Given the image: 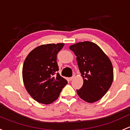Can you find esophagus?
<instances>
[{"label":"esophagus","mask_w":130,"mask_h":130,"mask_svg":"<svg viewBox=\"0 0 130 130\" xmlns=\"http://www.w3.org/2000/svg\"><path fill=\"white\" fill-rule=\"evenodd\" d=\"M73 78H74V76H72V77H70L69 78V80H70V81H72V80H73Z\"/></svg>","instance_id":"esophagus-1"}]
</instances>
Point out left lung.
Returning a JSON list of instances; mask_svg holds the SVG:
<instances>
[{"label": "left lung", "instance_id": "1", "mask_svg": "<svg viewBox=\"0 0 130 130\" xmlns=\"http://www.w3.org/2000/svg\"><path fill=\"white\" fill-rule=\"evenodd\" d=\"M69 48L76 56L79 70L83 78L82 88L76 90L82 99L93 103L101 99L111 87L113 69L110 60L96 44L79 42Z\"/></svg>", "mask_w": 130, "mask_h": 130}]
</instances>
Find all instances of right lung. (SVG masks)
I'll return each mask as SVG.
<instances>
[{
	"instance_id": "1",
	"label": "right lung",
	"mask_w": 130,
	"mask_h": 130,
	"mask_svg": "<svg viewBox=\"0 0 130 130\" xmlns=\"http://www.w3.org/2000/svg\"><path fill=\"white\" fill-rule=\"evenodd\" d=\"M65 43L42 45L26 57L22 69L24 85L39 103L50 104L58 98L68 82L60 75L57 54Z\"/></svg>"
}]
</instances>
